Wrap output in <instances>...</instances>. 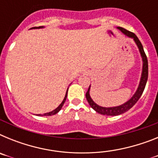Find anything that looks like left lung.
<instances>
[{"mask_svg":"<svg viewBox=\"0 0 158 158\" xmlns=\"http://www.w3.org/2000/svg\"><path fill=\"white\" fill-rule=\"evenodd\" d=\"M117 28L119 31H121L122 33H123L124 35L127 37L131 38L133 39L135 43H136L137 47L139 48V52H140L141 57H142V75H141V79L140 82H139V87L137 89L136 92L135 93V94L132 96L131 99L129 100L124 103V104H121L119 106H116V107H101V106L96 104L94 101L93 100V99L91 98L90 94H89V91H90V86H89V89H88V92L86 93V99H87L88 102H89L90 107L94 109L96 112L100 113L101 115H121L123 113L126 112L128 110H130L131 107H133L135 104L137 103V101L139 100V98L142 96V93L144 91L145 87H146V81H147L148 79V61L147 58H146V55L144 52V49L142 47V43L139 41V38L135 35V34H134L133 32H131L129 31L126 30V29L123 28L121 27H117Z\"/></svg>","mask_w":158,"mask_h":158,"instance_id":"1","label":"left lung"}]
</instances>
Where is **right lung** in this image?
Wrapping results in <instances>:
<instances>
[{"mask_svg": "<svg viewBox=\"0 0 158 158\" xmlns=\"http://www.w3.org/2000/svg\"><path fill=\"white\" fill-rule=\"evenodd\" d=\"M44 27H43V26H41V27H31V29H40V28H43ZM67 93H68V89H67V91H66V93H65V97H64L63 100H62V102L61 103V104H60L59 106H58V107H57L56 109H54L52 111H50V112H47V113H45V114H43V115H41V114H39V115H40V116H43V115H45V116H47V115H55V114H57V113L58 112V111H60V110L62 109V106H63L64 103L65 102V100H66V97H67Z\"/></svg>", "mask_w": 158, "mask_h": 158, "instance_id": "1", "label": "right lung"}]
</instances>
